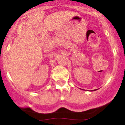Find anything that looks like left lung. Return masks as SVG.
Segmentation results:
<instances>
[{"label":"left lung","instance_id":"left-lung-1","mask_svg":"<svg viewBox=\"0 0 125 125\" xmlns=\"http://www.w3.org/2000/svg\"><path fill=\"white\" fill-rule=\"evenodd\" d=\"M97 89H94V90H94V91H95V90H97ZM93 90H92V91H93Z\"/></svg>","mask_w":125,"mask_h":125}]
</instances>
